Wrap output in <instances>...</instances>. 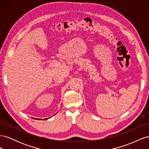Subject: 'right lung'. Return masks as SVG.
I'll list each match as a JSON object with an SVG mask.
<instances>
[{
	"mask_svg": "<svg viewBox=\"0 0 149 149\" xmlns=\"http://www.w3.org/2000/svg\"><path fill=\"white\" fill-rule=\"evenodd\" d=\"M34 119H35V118H34ZM40 119H39V120H40ZM46 119H48V118H47V119H44V120H46ZM40 120H42V119H40Z\"/></svg>",
	"mask_w": 149,
	"mask_h": 149,
	"instance_id": "add662e5",
	"label": "right lung"
}]
</instances>
